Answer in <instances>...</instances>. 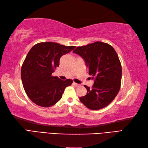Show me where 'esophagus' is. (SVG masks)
<instances>
[{
    "instance_id": "obj_1",
    "label": "esophagus",
    "mask_w": 148,
    "mask_h": 148,
    "mask_svg": "<svg viewBox=\"0 0 148 148\" xmlns=\"http://www.w3.org/2000/svg\"><path fill=\"white\" fill-rule=\"evenodd\" d=\"M73 84H74V85L75 86H76V87H78V86H80V84H77V83H75V82H74V83H73Z\"/></svg>"
}]
</instances>
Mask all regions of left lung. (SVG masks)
<instances>
[{
    "instance_id": "left-lung-1",
    "label": "left lung",
    "mask_w": 148,
    "mask_h": 148,
    "mask_svg": "<svg viewBox=\"0 0 148 148\" xmlns=\"http://www.w3.org/2000/svg\"><path fill=\"white\" fill-rule=\"evenodd\" d=\"M73 53L85 60L89 74L95 79L93 85H86V95L80 101L91 110L101 109L114 99L120 89L121 65L118 56L109 44L97 41L86 46H78Z\"/></svg>"
}]
</instances>
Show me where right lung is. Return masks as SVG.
<instances>
[{
	"label": "right lung",
	"instance_id": "right-lung-1",
	"mask_svg": "<svg viewBox=\"0 0 148 148\" xmlns=\"http://www.w3.org/2000/svg\"><path fill=\"white\" fill-rule=\"evenodd\" d=\"M75 48L45 42L37 43L30 49L22 64L21 76L24 90L34 103L49 108L61 99L65 88L73 81L62 80L52 73L58 67L61 56Z\"/></svg>",
	"mask_w": 148,
	"mask_h": 148
}]
</instances>
